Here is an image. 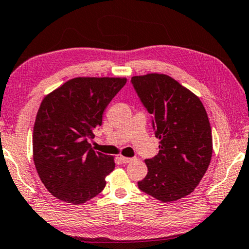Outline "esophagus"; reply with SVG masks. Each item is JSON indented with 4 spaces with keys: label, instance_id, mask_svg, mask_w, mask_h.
<instances>
[{
    "label": "esophagus",
    "instance_id": "obj_1",
    "mask_svg": "<svg viewBox=\"0 0 249 249\" xmlns=\"http://www.w3.org/2000/svg\"><path fill=\"white\" fill-rule=\"evenodd\" d=\"M120 160H121V161L124 162V163H129V162L132 160V158H128V157L121 156V157H120Z\"/></svg>",
    "mask_w": 249,
    "mask_h": 249
}]
</instances>
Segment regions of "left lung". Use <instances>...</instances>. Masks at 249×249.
<instances>
[{
	"mask_svg": "<svg viewBox=\"0 0 249 249\" xmlns=\"http://www.w3.org/2000/svg\"><path fill=\"white\" fill-rule=\"evenodd\" d=\"M131 82L152 114L159 152L146 159L148 174L138 187L162 202L193 193L213 155L209 119L200 99L167 74L136 75Z\"/></svg>",
	"mask_w": 249,
	"mask_h": 249,
	"instance_id": "obj_1",
	"label": "left lung"
}]
</instances>
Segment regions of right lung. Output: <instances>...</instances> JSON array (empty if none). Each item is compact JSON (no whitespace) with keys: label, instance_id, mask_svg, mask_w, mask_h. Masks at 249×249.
Returning <instances> with one entry per match:
<instances>
[{"label":"right lung","instance_id":"right-lung-1","mask_svg":"<svg viewBox=\"0 0 249 249\" xmlns=\"http://www.w3.org/2000/svg\"><path fill=\"white\" fill-rule=\"evenodd\" d=\"M125 78L79 76L42 100L33 128V160L41 181L58 199L81 205L106 187L114 158L94 151L88 139Z\"/></svg>","mask_w":249,"mask_h":249}]
</instances>
